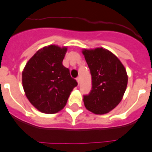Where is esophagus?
<instances>
[{"mask_svg":"<svg viewBox=\"0 0 152 152\" xmlns=\"http://www.w3.org/2000/svg\"><path fill=\"white\" fill-rule=\"evenodd\" d=\"M76 80H77V81L78 84H80V77H77L76 78Z\"/></svg>","mask_w":152,"mask_h":152,"instance_id":"1","label":"esophagus"}]
</instances>
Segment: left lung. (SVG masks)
Listing matches in <instances>:
<instances>
[{
  "mask_svg": "<svg viewBox=\"0 0 152 152\" xmlns=\"http://www.w3.org/2000/svg\"><path fill=\"white\" fill-rule=\"evenodd\" d=\"M91 75V89L83 95L88 110L97 115L115 109L126 89L128 77L124 65L112 52L103 48L83 51Z\"/></svg>",
  "mask_w": 152,
  "mask_h": 152,
  "instance_id": "obj_1",
  "label": "left lung"
}]
</instances>
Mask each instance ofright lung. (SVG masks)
<instances>
[{
	"label": "right lung",
	"instance_id": "1",
	"mask_svg": "<svg viewBox=\"0 0 152 152\" xmlns=\"http://www.w3.org/2000/svg\"><path fill=\"white\" fill-rule=\"evenodd\" d=\"M66 50L55 45L40 49L28 61L22 73L27 98L43 113H56L62 109L77 86L69 69L62 64Z\"/></svg>",
	"mask_w": 152,
	"mask_h": 152
}]
</instances>
